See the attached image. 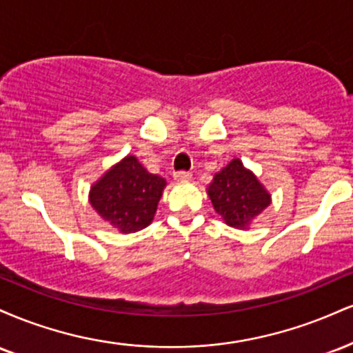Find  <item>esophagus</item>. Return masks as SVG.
<instances>
[{"label": "esophagus", "instance_id": "34e87169", "mask_svg": "<svg viewBox=\"0 0 353 353\" xmlns=\"http://www.w3.org/2000/svg\"><path fill=\"white\" fill-rule=\"evenodd\" d=\"M190 177H192V174H190L189 171H177L176 174H174V179H176V181H179V182L189 181Z\"/></svg>", "mask_w": 353, "mask_h": 353}]
</instances>
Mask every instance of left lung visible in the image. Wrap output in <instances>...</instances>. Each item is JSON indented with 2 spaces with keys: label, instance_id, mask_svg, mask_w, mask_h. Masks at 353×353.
<instances>
[{
  "label": "left lung",
  "instance_id": "8db88e82",
  "mask_svg": "<svg viewBox=\"0 0 353 353\" xmlns=\"http://www.w3.org/2000/svg\"><path fill=\"white\" fill-rule=\"evenodd\" d=\"M205 190L222 221L239 230L250 229L255 219L272 202L265 185L239 157L222 168Z\"/></svg>",
  "mask_w": 353,
  "mask_h": 353
}]
</instances>
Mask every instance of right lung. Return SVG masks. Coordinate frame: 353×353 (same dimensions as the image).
<instances>
[{"label": "right lung", "instance_id": "right-lung-1", "mask_svg": "<svg viewBox=\"0 0 353 353\" xmlns=\"http://www.w3.org/2000/svg\"><path fill=\"white\" fill-rule=\"evenodd\" d=\"M165 185V179L128 154L92 182L88 197L104 222L121 234H134L152 222Z\"/></svg>", "mask_w": 353, "mask_h": 353}]
</instances>
